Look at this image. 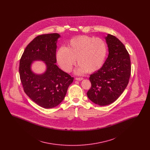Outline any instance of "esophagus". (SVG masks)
Returning <instances> with one entry per match:
<instances>
[{"label":"esophagus","mask_w":150,"mask_h":150,"mask_svg":"<svg viewBox=\"0 0 150 150\" xmlns=\"http://www.w3.org/2000/svg\"><path fill=\"white\" fill-rule=\"evenodd\" d=\"M75 80H78V81H81V80H83V78H76Z\"/></svg>","instance_id":"34e87169"}]
</instances>
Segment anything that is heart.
<instances>
[{"label": "heart", "mask_w": 150, "mask_h": 150, "mask_svg": "<svg viewBox=\"0 0 150 150\" xmlns=\"http://www.w3.org/2000/svg\"><path fill=\"white\" fill-rule=\"evenodd\" d=\"M107 52L106 44L102 39L79 36L71 39L66 48H59L56 56L58 64L66 72L71 71L76 59L79 65L75 72L82 75L98 70L105 60Z\"/></svg>", "instance_id": "heart-1"}]
</instances>
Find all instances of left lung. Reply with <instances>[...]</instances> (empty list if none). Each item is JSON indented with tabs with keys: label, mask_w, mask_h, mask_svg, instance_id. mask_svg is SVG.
Returning <instances> with one entry per match:
<instances>
[{
	"label": "left lung",
	"mask_w": 150,
	"mask_h": 150,
	"mask_svg": "<svg viewBox=\"0 0 150 150\" xmlns=\"http://www.w3.org/2000/svg\"><path fill=\"white\" fill-rule=\"evenodd\" d=\"M108 55L102 67L89 77L91 88L87 92L89 99L101 106L113 103L126 88L130 76L131 66L128 52L115 36L105 37Z\"/></svg>",
	"instance_id": "8db88e82"
}]
</instances>
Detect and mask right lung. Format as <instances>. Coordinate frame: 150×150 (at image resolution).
I'll use <instances>...</instances> for the list:
<instances>
[{
  "instance_id": "1",
  "label": "right lung",
  "mask_w": 150,
  "mask_h": 150,
  "mask_svg": "<svg viewBox=\"0 0 150 150\" xmlns=\"http://www.w3.org/2000/svg\"><path fill=\"white\" fill-rule=\"evenodd\" d=\"M58 33L38 36L28 45L22 56L19 72L25 93L38 105L45 108L56 107L64 98L74 78L56 64ZM35 61H42L46 70L42 74L32 71Z\"/></svg>"
}]
</instances>
